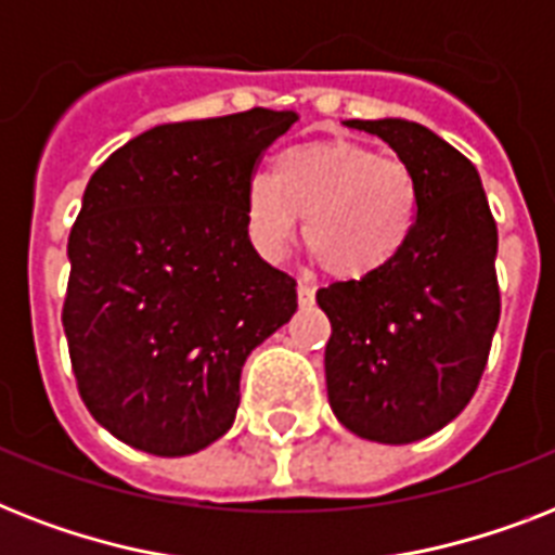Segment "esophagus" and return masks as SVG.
Here are the masks:
<instances>
[{
	"label": "esophagus",
	"instance_id": "obj_1",
	"mask_svg": "<svg viewBox=\"0 0 555 555\" xmlns=\"http://www.w3.org/2000/svg\"><path fill=\"white\" fill-rule=\"evenodd\" d=\"M313 294H317V287L308 285V282H299V285H296V296H299V305H313Z\"/></svg>",
	"mask_w": 555,
	"mask_h": 555
}]
</instances>
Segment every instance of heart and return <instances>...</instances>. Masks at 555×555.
<instances>
[{"label":"heart","instance_id":"obj_1","mask_svg":"<svg viewBox=\"0 0 555 555\" xmlns=\"http://www.w3.org/2000/svg\"><path fill=\"white\" fill-rule=\"evenodd\" d=\"M299 216L302 238L322 270L343 282L377 276L409 247L421 216V186L403 160L354 141L287 146L273 178L244 190V224L264 259L291 247Z\"/></svg>","mask_w":555,"mask_h":555}]
</instances>
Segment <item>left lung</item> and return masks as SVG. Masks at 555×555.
Segmentation results:
<instances>
[{"instance_id":"1","label":"left lung","mask_w":555,"mask_h":555,"mask_svg":"<svg viewBox=\"0 0 555 555\" xmlns=\"http://www.w3.org/2000/svg\"><path fill=\"white\" fill-rule=\"evenodd\" d=\"M377 134L412 169L421 216L395 264L363 282L317 291L331 320L328 403L377 443H414L464 412L499 328V227L473 160L426 126L348 120Z\"/></svg>"}]
</instances>
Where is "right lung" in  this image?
<instances>
[{
	"label": "right lung",
	"instance_id": "1",
	"mask_svg": "<svg viewBox=\"0 0 555 555\" xmlns=\"http://www.w3.org/2000/svg\"><path fill=\"white\" fill-rule=\"evenodd\" d=\"M294 112L164 124L108 155L68 235L63 328L91 417L150 455L224 435L242 365L296 311L253 250L244 190Z\"/></svg>",
	"mask_w": 555,
	"mask_h": 555
}]
</instances>
